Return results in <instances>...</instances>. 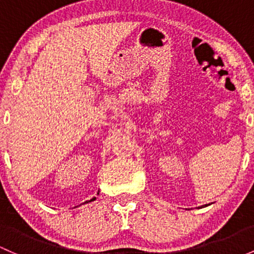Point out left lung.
I'll return each mask as SVG.
<instances>
[{
    "instance_id": "8db88e82",
    "label": "left lung",
    "mask_w": 254,
    "mask_h": 254,
    "mask_svg": "<svg viewBox=\"0 0 254 254\" xmlns=\"http://www.w3.org/2000/svg\"><path fill=\"white\" fill-rule=\"evenodd\" d=\"M206 206H208V204H203V206H201V207H198V208H202V207H206Z\"/></svg>"
}]
</instances>
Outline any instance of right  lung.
<instances>
[{"label":"right lung","instance_id":"right-lung-1","mask_svg":"<svg viewBox=\"0 0 254 254\" xmlns=\"http://www.w3.org/2000/svg\"><path fill=\"white\" fill-rule=\"evenodd\" d=\"M98 193H99V192H98ZM95 200V197H93V198H91V200H89V201H86V202H84V203H88V202H92V201H94Z\"/></svg>","mask_w":254,"mask_h":254}]
</instances>
